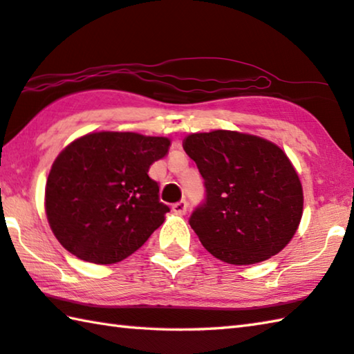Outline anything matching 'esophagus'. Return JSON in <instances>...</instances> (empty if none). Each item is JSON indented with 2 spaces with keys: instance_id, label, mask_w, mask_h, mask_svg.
Wrapping results in <instances>:
<instances>
[{
  "instance_id": "obj_1",
  "label": "esophagus",
  "mask_w": 354,
  "mask_h": 354,
  "mask_svg": "<svg viewBox=\"0 0 354 354\" xmlns=\"http://www.w3.org/2000/svg\"><path fill=\"white\" fill-rule=\"evenodd\" d=\"M171 209L176 215H185V212H187V203H185L183 199V201H178V203L173 204Z\"/></svg>"
}]
</instances>
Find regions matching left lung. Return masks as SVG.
I'll return each instance as SVG.
<instances>
[{"label":"left lung","instance_id":"obj_1","mask_svg":"<svg viewBox=\"0 0 354 354\" xmlns=\"http://www.w3.org/2000/svg\"><path fill=\"white\" fill-rule=\"evenodd\" d=\"M183 147L205 187L189 223L212 255L254 265L291 241L304 214V190L280 147L229 130L189 134Z\"/></svg>","mask_w":354,"mask_h":354}]
</instances>
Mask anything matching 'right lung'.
Wrapping results in <instances>:
<instances>
[{"mask_svg":"<svg viewBox=\"0 0 354 354\" xmlns=\"http://www.w3.org/2000/svg\"><path fill=\"white\" fill-rule=\"evenodd\" d=\"M170 139L99 131L75 139L54 160L44 209L55 239L77 259L111 265L142 246L169 205L149 176Z\"/></svg>","mask_w":354,"mask_h":354,"instance_id":"obj_1","label":"right lung"}]
</instances>
